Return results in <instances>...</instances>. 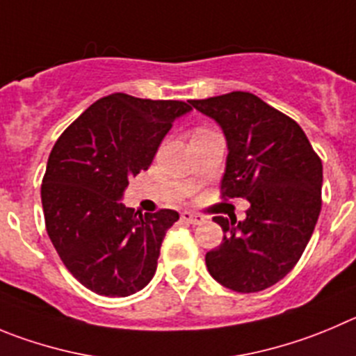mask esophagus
<instances>
[{"mask_svg": "<svg viewBox=\"0 0 356 356\" xmlns=\"http://www.w3.org/2000/svg\"><path fill=\"white\" fill-rule=\"evenodd\" d=\"M181 219H182V221H184V223H189V225H200V223H204V216L195 214V212H189V211L182 212Z\"/></svg>", "mask_w": 356, "mask_h": 356, "instance_id": "esophagus-1", "label": "esophagus"}]
</instances>
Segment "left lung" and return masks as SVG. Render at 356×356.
Instances as JSON below:
<instances>
[{
    "label": "left lung",
    "mask_w": 356,
    "mask_h": 356,
    "mask_svg": "<svg viewBox=\"0 0 356 356\" xmlns=\"http://www.w3.org/2000/svg\"><path fill=\"white\" fill-rule=\"evenodd\" d=\"M189 103L225 135L223 193L249 200L242 221L214 219L225 235L205 254L207 270L228 290L261 291L295 267L313 235L321 211V159L293 119L251 92Z\"/></svg>",
    "instance_id": "left-lung-1"
}]
</instances>
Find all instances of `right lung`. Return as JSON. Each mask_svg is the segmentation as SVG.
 <instances>
[{"label": "right lung", "instance_id": "1", "mask_svg": "<svg viewBox=\"0 0 356 356\" xmlns=\"http://www.w3.org/2000/svg\"><path fill=\"white\" fill-rule=\"evenodd\" d=\"M188 112L184 102L114 92L82 112L52 147L42 182L45 227L65 267L88 290L128 297L154 275L161 242L179 214H140L122 197Z\"/></svg>", "mask_w": 356, "mask_h": 356}]
</instances>
